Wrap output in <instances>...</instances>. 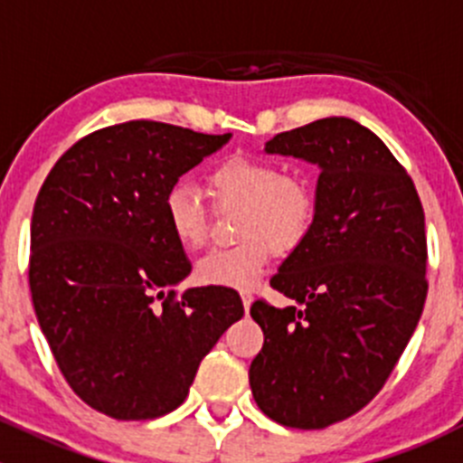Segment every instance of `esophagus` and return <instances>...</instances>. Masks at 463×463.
<instances>
[{"label": "esophagus", "instance_id": "esophagus-1", "mask_svg": "<svg viewBox=\"0 0 463 463\" xmlns=\"http://www.w3.org/2000/svg\"><path fill=\"white\" fill-rule=\"evenodd\" d=\"M241 302H244V311L249 314L250 305H253V296H250L249 291H241Z\"/></svg>", "mask_w": 463, "mask_h": 463}]
</instances>
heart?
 Returning a JSON list of instances; mask_svg holds the SVG:
<instances>
[{"label":"heart","instance_id":"heart-1","mask_svg":"<svg viewBox=\"0 0 463 463\" xmlns=\"http://www.w3.org/2000/svg\"><path fill=\"white\" fill-rule=\"evenodd\" d=\"M210 193L222 208H240L235 235L240 244L210 250L194 266L205 287L250 288L269 264L270 250L288 253L309 235L316 194L309 181L282 175L278 163L232 156L210 172ZM170 232L184 249H202L208 237V210L190 181H176L163 197Z\"/></svg>","mask_w":463,"mask_h":463}]
</instances>
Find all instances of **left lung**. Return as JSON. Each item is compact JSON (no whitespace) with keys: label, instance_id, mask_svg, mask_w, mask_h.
Instances as JSON below:
<instances>
[{"label":"left lung","instance_id":"1","mask_svg":"<svg viewBox=\"0 0 463 463\" xmlns=\"http://www.w3.org/2000/svg\"><path fill=\"white\" fill-rule=\"evenodd\" d=\"M264 152L311 163L320 176L309 235L270 278L296 305L250 307L264 331L250 390L273 421L320 430L374 399L417 329L426 217L403 165L356 120H314Z\"/></svg>","mask_w":463,"mask_h":463}]
</instances>
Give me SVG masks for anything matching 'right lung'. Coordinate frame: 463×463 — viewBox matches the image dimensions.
Segmentation results:
<instances>
[{
  "instance_id": "obj_1",
  "label": "right lung",
  "mask_w": 463,
  "mask_h": 463,
  "mask_svg": "<svg viewBox=\"0 0 463 463\" xmlns=\"http://www.w3.org/2000/svg\"><path fill=\"white\" fill-rule=\"evenodd\" d=\"M231 137L111 125L69 147L37 194V322L71 390L107 417L143 421L179 408L205 354L244 316L232 288L175 291L193 264L163 214L167 188Z\"/></svg>"
}]
</instances>
